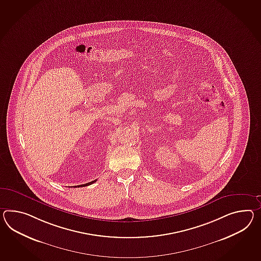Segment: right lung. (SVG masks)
I'll return each mask as SVG.
<instances>
[{
  "label": "right lung",
  "mask_w": 261,
  "mask_h": 261,
  "mask_svg": "<svg viewBox=\"0 0 261 261\" xmlns=\"http://www.w3.org/2000/svg\"><path fill=\"white\" fill-rule=\"evenodd\" d=\"M94 182H96V180H94V181H91V182H89V183H87V184L80 185V186H78V187H85V186H88V185L92 184V183H94Z\"/></svg>",
  "instance_id": "obj_1"
}]
</instances>
